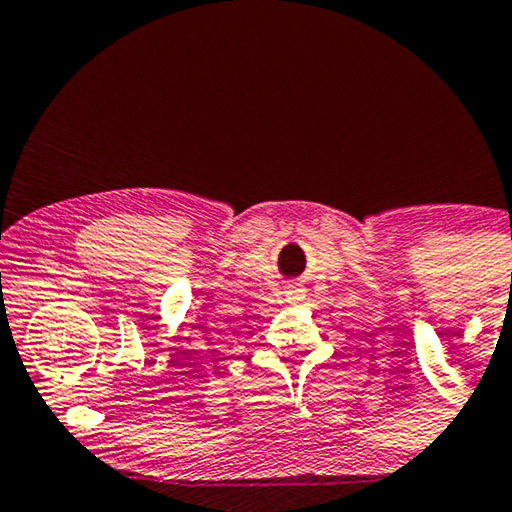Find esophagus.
Here are the masks:
<instances>
[{"label":"esophagus","mask_w":512,"mask_h":512,"mask_svg":"<svg viewBox=\"0 0 512 512\" xmlns=\"http://www.w3.org/2000/svg\"><path fill=\"white\" fill-rule=\"evenodd\" d=\"M287 301H289V303H299V301H303V292H301V289H289V292H287Z\"/></svg>","instance_id":"obj_1"}]
</instances>
